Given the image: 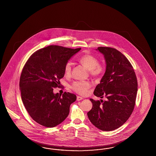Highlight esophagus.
Masks as SVG:
<instances>
[{"label":"esophagus","instance_id":"34e87169","mask_svg":"<svg viewBox=\"0 0 156 156\" xmlns=\"http://www.w3.org/2000/svg\"><path fill=\"white\" fill-rule=\"evenodd\" d=\"M83 99L82 97H80V96H78L77 97H76V100L78 101H81V100H82V99Z\"/></svg>","mask_w":156,"mask_h":156}]
</instances>
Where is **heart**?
Here are the masks:
<instances>
[{
  "label": "heart",
  "mask_w": 156,
  "mask_h": 156,
  "mask_svg": "<svg viewBox=\"0 0 156 156\" xmlns=\"http://www.w3.org/2000/svg\"><path fill=\"white\" fill-rule=\"evenodd\" d=\"M78 61L90 70V74L95 76H102L105 71V67L99 64L97 58L90 55L85 54L80 57ZM65 73L69 75L71 73V63L67 62L65 66ZM91 83L88 81H76L71 86V89L76 93L80 95H86L91 87Z\"/></svg>",
  "instance_id": "obj_1"
}]
</instances>
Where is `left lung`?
<instances>
[{
    "instance_id": "8db88e82",
    "label": "left lung",
    "mask_w": 156,
    "mask_h": 156,
    "mask_svg": "<svg viewBox=\"0 0 156 156\" xmlns=\"http://www.w3.org/2000/svg\"><path fill=\"white\" fill-rule=\"evenodd\" d=\"M105 57L106 71L94 94L103 98L95 101L87 113L90 122L103 131H112L126 122L136 104L138 90L137 77L126 57L115 48L99 47Z\"/></svg>"
}]
</instances>
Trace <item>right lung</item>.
Listing matches in <instances>:
<instances>
[{
	"label": "right lung",
	"instance_id": "right-lung-1",
	"mask_svg": "<svg viewBox=\"0 0 156 156\" xmlns=\"http://www.w3.org/2000/svg\"><path fill=\"white\" fill-rule=\"evenodd\" d=\"M80 49L51 45L33 53L24 66L19 81L22 100L30 117L43 126L62 122L76 101V95L54 94L53 89L59 87L66 63Z\"/></svg>",
	"mask_w": 156,
	"mask_h": 156
}]
</instances>
